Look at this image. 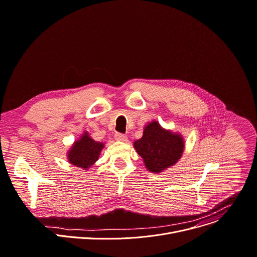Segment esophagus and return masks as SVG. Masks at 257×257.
<instances>
[{
  "mask_svg": "<svg viewBox=\"0 0 257 257\" xmlns=\"http://www.w3.org/2000/svg\"><path fill=\"white\" fill-rule=\"evenodd\" d=\"M114 139H115V141H119V142H125L127 139V136L123 133H115L114 134Z\"/></svg>",
  "mask_w": 257,
  "mask_h": 257,
  "instance_id": "34e87169",
  "label": "esophagus"
}]
</instances>
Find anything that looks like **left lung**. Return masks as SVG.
I'll use <instances>...</instances> for the list:
<instances>
[{
	"mask_svg": "<svg viewBox=\"0 0 257 257\" xmlns=\"http://www.w3.org/2000/svg\"><path fill=\"white\" fill-rule=\"evenodd\" d=\"M182 138L170 131L162 129L157 122L150 123L141 139L134 143V148L152 172H162L174 165L183 152Z\"/></svg>",
	"mask_w": 257,
	"mask_h": 257,
	"instance_id": "left-lung-1",
	"label": "left lung"
}]
</instances>
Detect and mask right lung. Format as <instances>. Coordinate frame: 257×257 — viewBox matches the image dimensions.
<instances>
[{"label":"right lung","instance_id":"right-lung-1","mask_svg":"<svg viewBox=\"0 0 257 257\" xmlns=\"http://www.w3.org/2000/svg\"><path fill=\"white\" fill-rule=\"evenodd\" d=\"M102 148L103 144L93 141L87 133H85L69 151L68 161L77 167L87 169L98 160Z\"/></svg>","mask_w":257,"mask_h":257}]
</instances>
